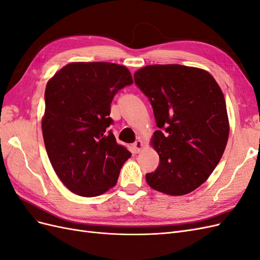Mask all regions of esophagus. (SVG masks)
Returning <instances> with one entry per match:
<instances>
[{
  "label": "esophagus",
  "mask_w": 260,
  "mask_h": 260,
  "mask_svg": "<svg viewBox=\"0 0 260 260\" xmlns=\"http://www.w3.org/2000/svg\"><path fill=\"white\" fill-rule=\"evenodd\" d=\"M132 147H133V151H135L136 153H140L143 149V147H144L143 141H141V140L136 141V142L132 144Z\"/></svg>",
  "instance_id": "obj_1"
}]
</instances>
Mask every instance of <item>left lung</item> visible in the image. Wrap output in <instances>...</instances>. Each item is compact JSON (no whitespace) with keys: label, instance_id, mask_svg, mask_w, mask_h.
Instances as JSON below:
<instances>
[{"label":"left lung","instance_id":"left-lung-1","mask_svg":"<svg viewBox=\"0 0 260 260\" xmlns=\"http://www.w3.org/2000/svg\"><path fill=\"white\" fill-rule=\"evenodd\" d=\"M135 81L151 101L159 128L149 142L159 166L145 176L147 184L171 196L193 192L216 168L229 138L221 89L206 70L178 64L145 66Z\"/></svg>","mask_w":260,"mask_h":260}]
</instances>
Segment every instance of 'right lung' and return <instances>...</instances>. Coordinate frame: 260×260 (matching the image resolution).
Here are the masks:
<instances>
[{"mask_svg": "<svg viewBox=\"0 0 260 260\" xmlns=\"http://www.w3.org/2000/svg\"><path fill=\"white\" fill-rule=\"evenodd\" d=\"M131 83L127 67L105 61L69 62L48 81L44 145L54 171L73 193L94 198L107 192L131 157L107 131L114 95Z\"/></svg>", "mask_w": 260, "mask_h": 260, "instance_id": "right-lung-1", "label": "right lung"}]
</instances>
